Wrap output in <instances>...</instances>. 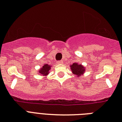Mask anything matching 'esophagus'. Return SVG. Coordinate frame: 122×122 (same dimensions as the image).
<instances>
[{
	"instance_id": "34e87169",
	"label": "esophagus",
	"mask_w": 122,
	"mask_h": 122,
	"mask_svg": "<svg viewBox=\"0 0 122 122\" xmlns=\"http://www.w3.org/2000/svg\"><path fill=\"white\" fill-rule=\"evenodd\" d=\"M57 63H58V64H64V62H63L62 60H61V61H58V62H57Z\"/></svg>"
}]
</instances>
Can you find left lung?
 <instances>
[{
	"mask_svg": "<svg viewBox=\"0 0 122 122\" xmlns=\"http://www.w3.org/2000/svg\"><path fill=\"white\" fill-rule=\"evenodd\" d=\"M85 67L82 66L81 64H78V63H74L71 65V69L72 73L80 77L81 75H83L85 72Z\"/></svg>",
	"mask_w": 122,
	"mask_h": 122,
	"instance_id": "8db88e82",
	"label": "left lung"
}]
</instances>
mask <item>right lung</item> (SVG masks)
<instances>
[{
	"mask_svg": "<svg viewBox=\"0 0 122 122\" xmlns=\"http://www.w3.org/2000/svg\"><path fill=\"white\" fill-rule=\"evenodd\" d=\"M51 69V66L48 65V64H44V66H42V67L39 70V74L42 76H47L49 73V71Z\"/></svg>",
	"mask_w": 122,
	"mask_h": 122,
	"instance_id": "obj_1",
	"label": "right lung"
}]
</instances>
